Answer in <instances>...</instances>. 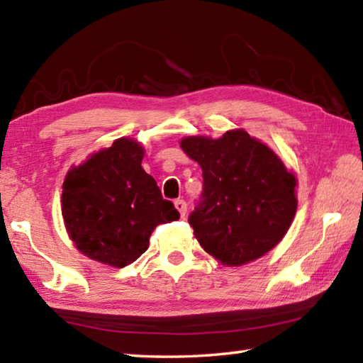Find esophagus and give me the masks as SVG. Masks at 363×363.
Returning a JSON list of instances; mask_svg holds the SVG:
<instances>
[{
  "instance_id": "1",
  "label": "esophagus",
  "mask_w": 363,
  "mask_h": 363,
  "mask_svg": "<svg viewBox=\"0 0 363 363\" xmlns=\"http://www.w3.org/2000/svg\"><path fill=\"white\" fill-rule=\"evenodd\" d=\"M174 206H176V210L179 211L181 218H186V213H187V203H186V201H184L182 199H177L174 201Z\"/></svg>"
}]
</instances>
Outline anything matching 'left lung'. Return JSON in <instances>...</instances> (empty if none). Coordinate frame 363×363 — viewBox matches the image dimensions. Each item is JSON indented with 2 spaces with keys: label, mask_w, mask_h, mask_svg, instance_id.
I'll return each mask as SVG.
<instances>
[{
  "label": "left lung",
  "mask_w": 363,
  "mask_h": 363,
  "mask_svg": "<svg viewBox=\"0 0 363 363\" xmlns=\"http://www.w3.org/2000/svg\"><path fill=\"white\" fill-rule=\"evenodd\" d=\"M182 150L203 171V192L189 224L201 248L225 266H242L272 250L296 214V177L247 131L192 136Z\"/></svg>",
  "instance_id": "1"
}]
</instances>
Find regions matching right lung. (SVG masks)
<instances>
[{
    "mask_svg": "<svg viewBox=\"0 0 363 363\" xmlns=\"http://www.w3.org/2000/svg\"><path fill=\"white\" fill-rule=\"evenodd\" d=\"M143 158V145L121 138L67 173L65 229L91 259L125 267L149 248L157 225L179 219V211L140 167Z\"/></svg>",
    "mask_w": 363,
    "mask_h": 363,
    "instance_id": "obj_1",
    "label": "right lung"
}]
</instances>
